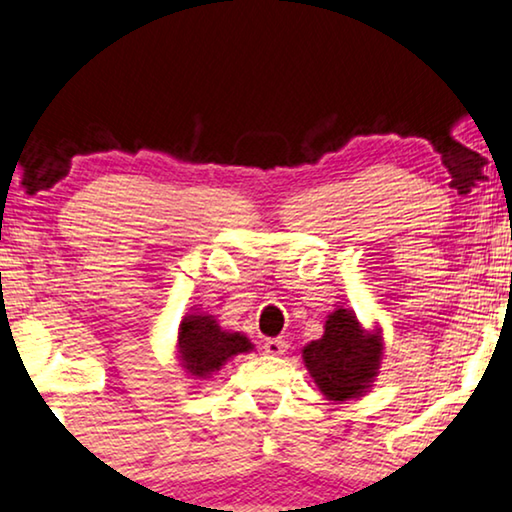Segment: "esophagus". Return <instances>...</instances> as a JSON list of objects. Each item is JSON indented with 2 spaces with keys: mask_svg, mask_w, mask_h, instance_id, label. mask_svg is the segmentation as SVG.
<instances>
[{
  "mask_svg": "<svg viewBox=\"0 0 512 512\" xmlns=\"http://www.w3.org/2000/svg\"><path fill=\"white\" fill-rule=\"evenodd\" d=\"M263 350L267 352V355H286L288 352V341H283V338H267V341H263Z\"/></svg>",
  "mask_w": 512,
  "mask_h": 512,
  "instance_id": "obj_1",
  "label": "esophagus"
}]
</instances>
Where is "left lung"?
Segmentation results:
<instances>
[{"label": "left lung", "instance_id": "1", "mask_svg": "<svg viewBox=\"0 0 512 512\" xmlns=\"http://www.w3.org/2000/svg\"><path fill=\"white\" fill-rule=\"evenodd\" d=\"M382 350L380 329H364L355 313L336 309L325 320V334L304 345L302 359L322 396L343 403L373 387Z\"/></svg>", "mask_w": 512, "mask_h": 512}]
</instances>
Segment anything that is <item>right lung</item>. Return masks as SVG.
I'll return each mask as SVG.
<instances>
[{"label":"right lung","mask_w":512,"mask_h":512,"mask_svg":"<svg viewBox=\"0 0 512 512\" xmlns=\"http://www.w3.org/2000/svg\"><path fill=\"white\" fill-rule=\"evenodd\" d=\"M178 361L194 380H208L226 361L251 352L249 338L240 332L219 327L215 316L208 313H187L178 325Z\"/></svg>","instance_id":"1"}]
</instances>
